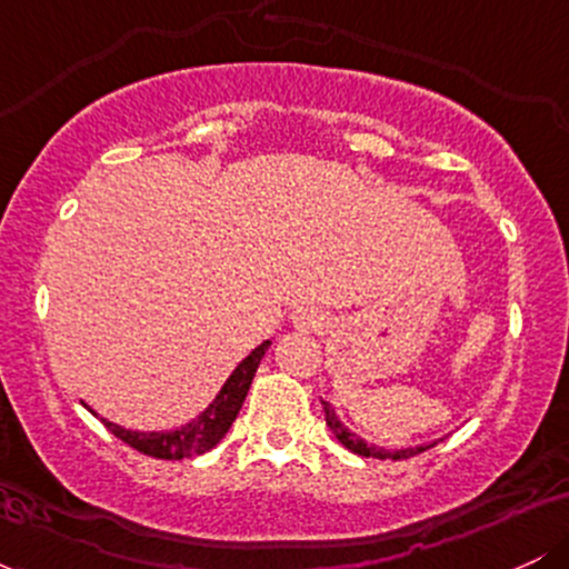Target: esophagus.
<instances>
[{
  "label": "esophagus",
  "instance_id": "esophagus-1",
  "mask_svg": "<svg viewBox=\"0 0 569 569\" xmlns=\"http://www.w3.org/2000/svg\"><path fill=\"white\" fill-rule=\"evenodd\" d=\"M291 321L297 329L316 331L323 326V312L316 310V307H297V310L291 312Z\"/></svg>",
  "mask_w": 569,
  "mask_h": 569
}]
</instances>
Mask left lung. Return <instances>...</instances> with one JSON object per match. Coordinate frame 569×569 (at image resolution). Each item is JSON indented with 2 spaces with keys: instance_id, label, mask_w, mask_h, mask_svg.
Instances as JSON below:
<instances>
[{
  "instance_id": "left-lung-1",
  "label": "left lung",
  "mask_w": 569,
  "mask_h": 569,
  "mask_svg": "<svg viewBox=\"0 0 569 569\" xmlns=\"http://www.w3.org/2000/svg\"><path fill=\"white\" fill-rule=\"evenodd\" d=\"M321 403H323L326 426L331 428V433L337 436V441H339V443H345V447H348L350 452H356V455H361V457H377V460H409L411 455H420V452H426V449L433 447V443H428V447H417V449H398V452H388V449H380V447H375V443H367V441L358 439V436H352L350 430L345 428L342 422L337 420L335 409H331L329 403H326V401H321Z\"/></svg>"
}]
</instances>
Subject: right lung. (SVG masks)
Wrapping results in <instances>:
<instances>
[{
  "label": "right lung",
  "instance_id": "add662e5",
  "mask_svg": "<svg viewBox=\"0 0 569 569\" xmlns=\"http://www.w3.org/2000/svg\"><path fill=\"white\" fill-rule=\"evenodd\" d=\"M267 348H270V342L259 345V348L232 371L230 380L224 382L221 393L213 398L211 407L202 411L198 420L173 430V433H136V430H126L109 420H103V426L112 430L117 439L126 441L128 447H133L136 452L158 457V460H189V457L206 455L208 449H213L221 439H224V433L230 430L234 417H238Z\"/></svg>",
  "mask_w": 569,
  "mask_h": 569
}]
</instances>
